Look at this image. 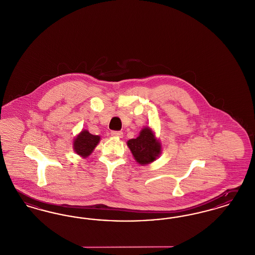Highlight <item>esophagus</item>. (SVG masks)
<instances>
[{"instance_id":"34e87169","label":"esophagus","mask_w":255,"mask_h":255,"mask_svg":"<svg viewBox=\"0 0 255 255\" xmlns=\"http://www.w3.org/2000/svg\"><path fill=\"white\" fill-rule=\"evenodd\" d=\"M111 136H113V137H119V138H122L123 137V132L122 131H116V130H113V131H111Z\"/></svg>"}]
</instances>
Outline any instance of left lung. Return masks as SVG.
<instances>
[{
    "mask_svg": "<svg viewBox=\"0 0 255 255\" xmlns=\"http://www.w3.org/2000/svg\"><path fill=\"white\" fill-rule=\"evenodd\" d=\"M135 160L141 165L155 160L161 151L160 143L155 139L149 128H143L136 139L128 141Z\"/></svg>",
    "mask_w": 255,
    "mask_h": 255,
    "instance_id": "8db88e82",
    "label": "left lung"
}]
</instances>
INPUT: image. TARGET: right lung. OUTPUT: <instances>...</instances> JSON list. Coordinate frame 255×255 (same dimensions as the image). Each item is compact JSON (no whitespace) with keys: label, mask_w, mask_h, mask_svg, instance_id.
I'll return each instance as SVG.
<instances>
[{"label":"right lung","mask_w":255,"mask_h":255,"mask_svg":"<svg viewBox=\"0 0 255 255\" xmlns=\"http://www.w3.org/2000/svg\"><path fill=\"white\" fill-rule=\"evenodd\" d=\"M100 142V136L89 133L87 130H83L78 135L74 141L75 151L83 157L88 156Z\"/></svg>","instance_id":"1"}]
</instances>
